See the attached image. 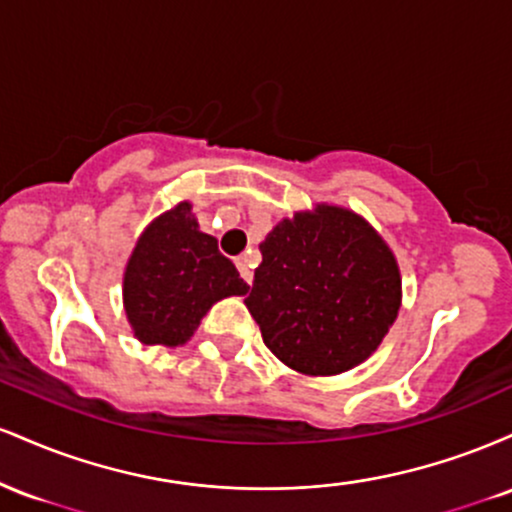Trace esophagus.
<instances>
[{"instance_id":"34e87169","label":"esophagus","mask_w":512,"mask_h":512,"mask_svg":"<svg viewBox=\"0 0 512 512\" xmlns=\"http://www.w3.org/2000/svg\"><path fill=\"white\" fill-rule=\"evenodd\" d=\"M236 264H238L240 276H243V279L248 281V284H252V269H255V255H252V252H248V255H240Z\"/></svg>"}]
</instances>
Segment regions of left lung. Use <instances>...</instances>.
<instances>
[{
    "instance_id": "obj_1",
    "label": "left lung",
    "mask_w": 512,
    "mask_h": 512,
    "mask_svg": "<svg viewBox=\"0 0 512 512\" xmlns=\"http://www.w3.org/2000/svg\"><path fill=\"white\" fill-rule=\"evenodd\" d=\"M250 315L267 349L303 375H337L378 349L402 303L392 250L363 216L317 204L272 228Z\"/></svg>"
}]
</instances>
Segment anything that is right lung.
Masks as SVG:
<instances>
[{"label":"right lung","instance_id":"obj_1","mask_svg":"<svg viewBox=\"0 0 512 512\" xmlns=\"http://www.w3.org/2000/svg\"><path fill=\"white\" fill-rule=\"evenodd\" d=\"M250 286L199 231L190 202H180L146 226L122 281V303L139 342L182 346L216 301L245 296Z\"/></svg>","mask_w":512,"mask_h":512}]
</instances>
